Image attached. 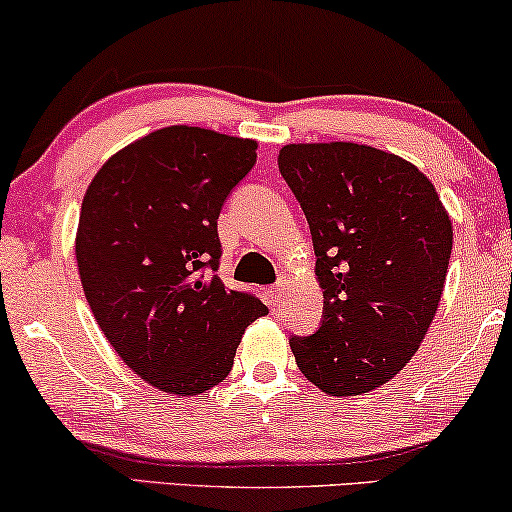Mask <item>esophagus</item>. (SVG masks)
Returning a JSON list of instances; mask_svg holds the SVG:
<instances>
[{
  "label": "esophagus",
  "mask_w": 512,
  "mask_h": 512,
  "mask_svg": "<svg viewBox=\"0 0 512 512\" xmlns=\"http://www.w3.org/2000/svg\"><path fill=\"white\" fill-rule=\"evenodd\" d=\"M283 292H285V280H278V283L269 290V297H271L273 304H276V301L283 297Z\"/></svg>",
  "instance_id": "34e87169"
}]
</instances>
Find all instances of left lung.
Wrapping results in <instances>:
<instances>
[{"label": "left lung", "mask_w": 512, "mask_h": 512, "mask_svg": "<svg viewBox=\"0 0 512 512\" xmlns=\"http://www.w3.org/2000/svg\"><path fill=\"white\" fill-rule=\"evenodd\" d=\"M278 169L301 204L325 311L292 336L301 373L331 397L380 387L410 362L434 320L452 222L415 164L348 141L290 143Z\"/></svg>", "instance_id": "8db88e82"}]
</instances>
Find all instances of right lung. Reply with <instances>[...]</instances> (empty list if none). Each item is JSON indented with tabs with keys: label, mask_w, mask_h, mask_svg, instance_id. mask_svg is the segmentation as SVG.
<instances>
[{
	"label": "right lung",
	"mask_w": 512,
	"mask_h": 512,
	"mask_svg": "<svg viewBox=\"0 0 512 512\" xmlns=\"http://www.w3.org/2000/svg\"><path fill=\"white\" fill-rule=\"evenodd\" d=\"M257 143L157 129L115 153L83 197L76 259L85 299L122 362L157 390L194 397L229 376L266 306L227 290L218 218Z\"/></svg>",
	"instance_id": "add662e5"
}]
</instances>
